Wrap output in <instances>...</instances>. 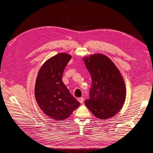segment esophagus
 Returning <instances> with one entry per match:
<instances>
[{
    "label": "esophagus",
    "instance_id": "1",
    "mask_svg": "<svg viewBox=\"0 0 153 153\" xmlns=\"http://www.w3.org/2000/svg\"><path fill=\"white\" fill-rule=\"evenodd\" d=\"M77 100L82 104V103H83V102H84V98H82V97H81V98H79L77 99Z\"/></svg>",
    "mask_w": 153,
    "mask_h": 153
}]
</instances>
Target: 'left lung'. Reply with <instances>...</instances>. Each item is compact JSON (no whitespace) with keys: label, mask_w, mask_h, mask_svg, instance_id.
I'll list each match as a JSON object with an SVG mask.
<instances>
[{"label":"left lung","mask_w":153,"mask_h":153,"mask_svg":"<svg viewBox=\"0 0 153 153\" xmlns=\"http://www.w3.org/2000/svg\"><path fill=\"white\" fill-rule=\"evenodd\" d=\"M84 60L92 79L85 105L100 119L114 117L126 99V87L120 72L112 60L102 54L91 55Z\"/></svg>","instance_id":"8db88e82"}]
</instances>
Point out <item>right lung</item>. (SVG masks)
Masks as SVG:
<instances>
[{
    "label": "right lung",
    "instance_id": "add662e5",
    "mask_svg": "<svg viewBox=\"0 0 153 153\" xmlns=\"http://www.w3.org/2000/svg\"><path fill=\"white\" fill-rule=\"evenodd\" d=\"M71 59L67 53L55 55L41 66L36 78V102L46 115L55 120L66 119L80 105L62 81L65 68Z\"/></svg>",
    "mask_w": 153,
    "mask_h": 153
}]
</instances>
